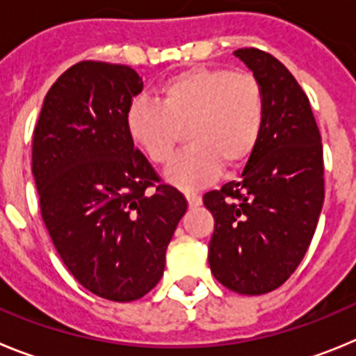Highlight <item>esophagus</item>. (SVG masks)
<instances>
[{
    "instance_id": "obj_1",
    "label": "esophagus",
    "mask_w": 356,
    "mask_h": 356,
    "mask_svg": "<svg viewBox=\"0 0 356 356\" xmlns=\"http://www.w3.org/2000/svg\"><path fill=\"white\" fill-rule=\"evenodd\" d=\"M185 197H187L188 201V207H200L201 205V196L196 193H191V191H187L185 193Z\"/></svg>"
}]
</instances>
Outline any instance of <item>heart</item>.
I'll list each match as a JSON object with an SVG mask.
<instances>
[{"label":"heart","instance_id":"b5f03b06","mask_svg":"<svg viewBox=\"0 0 356 356\" xmlns=\"http://www.w3.org/2000/svg\"><path fill=\"white\" fill-rule=\"evenodd\" d=\"M266 122V94L253 72L194 67L160 83L155 103L128 106L127 128L144 155L156 165L172 159L181 131L191 146L168 171L172 184L196 188L235 171L260 143Z\"/></svg>","mask_w":356,"mask_h":356}]
</instances>
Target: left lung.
Here are the masks:
<instances>
[{"mask_svg":"<svg viewBox=\"0 0 356 356\" xmlns=\"http://www.w3.org/2000/svg\"><path fill=\"white\" fill-rule=\"evenodd\" d=\"M235 55L262 83L266 122L241 178L203 196L216 219L209 264L226 289L259 296L303 260L325 201V163L312 106L289 69L262 49Z\"/></svg>","mask_w":356,"mask_h":356,"instance_id":"left-lung-1","label":"left lung"}]
</instances>
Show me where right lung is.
<instances>
[{
	"mask_svg": "<svg viewBox=\"0 0 356 356\" xmlns=\"http://www.w3.org/2000/svg\"><path fill=\"white\" fill-rule=\"evenodd\" d=\"M140 90L130 65H71L44 97L31 146L40 216L62 262L87 291L118 303L159 284L188 205L128 134Z\"/></svg>",
	"mask_w": 356,
	"mask_h": 356,
	"instance_id": "1",
	"label": "right lung"
}]
</instances>
